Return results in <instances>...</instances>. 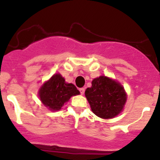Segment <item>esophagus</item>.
<instances>
[{"instance_id":"esophagus-1","label":"esophagus","mask_w":160,"mask_h":160,"mask_svg":"<svg viewBox=\"0 0 160 160\" xmlns=\"http://www.w3.org/2000/svg\"><path fill=\"white\" fill-rule=\"evenodd\" d=\"M80 93H81V94H83V93H84V91H85V89L83 88H80Z\"/></svg>"}]
</instances>
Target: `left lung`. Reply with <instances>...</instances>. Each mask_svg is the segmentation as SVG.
I'll list each match as a JSON object with an SVG mask.
<instances>
[{"mask_svg": "<svg viewBox=\"0 0 160 160\" xmlns=\"http://www.w3.org/2000/svg\"><path fill=\"white\" fill-rule=\"evenodd\" d=\"M91 88H87L85 96L93 114L104 119H109L122 112L127 100V94L120 83L105 76L92 80Z\"/></svg>", "mask_w": 160, "mask_h": 160, "instance_id": "obj_1", "label": "left lung"}]
</instances>
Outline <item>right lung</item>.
Masks as SVG:
<instances>
[{
	"instance_id": "right-lung-1",
	"label": "right lung",
	"mask_w": 160,
	"mask_h": 160,
	"mask_svg": "<svg viewBox=\"0 0 160 160\" xmlns=\"http://www.w3.org/2000/svg\"><path fill=\"white\" fill-rule=\"evenodd\" d=\"M80 94L72 83H66L59 73H56L43 83L38 91L42 103L50 111H59L72 96Z\"/></svg>"
}]
</instances>
